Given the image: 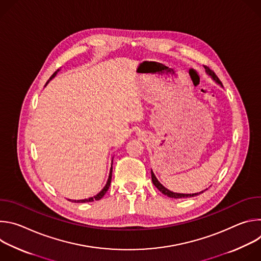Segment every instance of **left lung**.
I'll list each match as a JSON object with an SVG mask.
<instances>
[{
  "instance_id": "obj_1",
  "label": "left lung",
  "mask_w": 261,
  "mask_h": 261,
  "mask_svg": "<svg viewBox=\"0 0 261 261\" xmlns=\"http://www.w3.org/2000/svg\"><path fill=\"white\" fill-rule=\"evenodd\" d=\"M204 69H205V72L208 74V75H210L216 83H218L219 85L222 86V83L220 82V80L218 79V76L216 75L214 71H212V70H211L208 67H206V66H204ZM222 87H223V86H222ZM151 174H152V181H153V184L155 185V187H156L160 192H162L164 195H167V196L170 197V198H176V199H177V198L194 197V196H196V195H199V194L203 193V191H201V192H199V193H193V194H182V193H175V192L169 191L168 189H166V188L164 187V186L157 179V177L155 176L153 170H151ZM205 190H207V189H205ZM205 190H204V191H205Z\"/></svg>"
}]
</instances>
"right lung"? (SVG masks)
<instances>
[{"instance_id": "right-lung-1", "label": "right lung", "mask_w": 261, "mask_h": 261, "mask_svg": "<svg viewBox=\"0 0 261 261\" xmlns=\"http://www.w3.org/2000/svg\"><path fill=\"white\" fill-rule=\"evenodd\" d=\"M59 72V69L53 74V75L50 76V79L48 80V82L49 81H51L56 75H57V73ZM48 82L46 83V85L48 84ZM113 165V164H111ZM111 176H113V166H111V168H110V171H109V176H108V179H107V181H106V185L104 186V188L97 194V195H95L94 197H90V198H88V199H82V200H71V199H69L70 201H72V202H80V203H83V202H92V201H94V200H99V199H101L104 195H105V193L107 192V190H108V188H109V186H110V181H111Z\"/></svg>"}]
</instances>
